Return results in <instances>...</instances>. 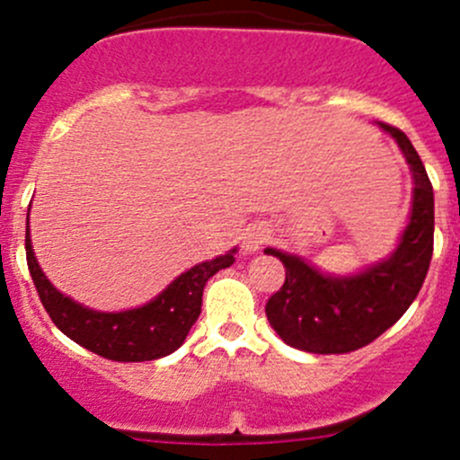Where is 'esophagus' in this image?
I'll list each match as a JSON object with an SVG mask.
<instances>
[{"label": "esophagus", "mask_w": 460, "mask_h": 460, "mask_svg": "<svg viewBox=\"0 0 460 460\" xmlns=\"http://www.w3.org/2000/svg\"><path fill=\"white\" fill-rule=\"evenodd\" d=\"M269 235H271V231H269L267 226H262V225L249 226V229L244 231V238H243L244 252L253 253V252H258V249H262V244H267Z\"/></svg>", "instance_id": "obj_1"}]
</instances>
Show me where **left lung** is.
<instances>
[{
	"instance_id": "1",
	"label": "left lung",
	"mask_w": 460,
	"mask_h": 460,
	"mask_svg": "<svg viewBox=\"0 0 460 460\" xmlns=\"http://www.w3.org/2000/svg\"><path fill=\"white\" fill-rule=\"evenodd\" d=\"M401 146L414 178L410 225L396 252L356 276H324L303 258L264 249L285 264V285L269 298V324L287 345L309 354H349L376 341L410 309L434 252V191L419 153L396 127L380 122Z\"/></svg>"
}]
</instances>
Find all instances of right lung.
I'll return each mask as SVG.
<instances>
[{
  "label": "right lung",
  "instance_id": "1",
  "mask_svg": "<svg viewBox=\"0 0 460 460\" xmlns=\"http://www.w3.org/2000/svg\"><path fill=\"white\" fill-rule=\"evenodd\" d=\"M234 253L235 249L196 264L142 307L118 314L93 312L50 285L32 253L26 220V262L46 314L77 345L118 363H142L173 354L200 316L204 285L213 273L234 264Z\"/></svg>",
  "mask_w": 460,
  "mask_h": 460
}]
</instances>
